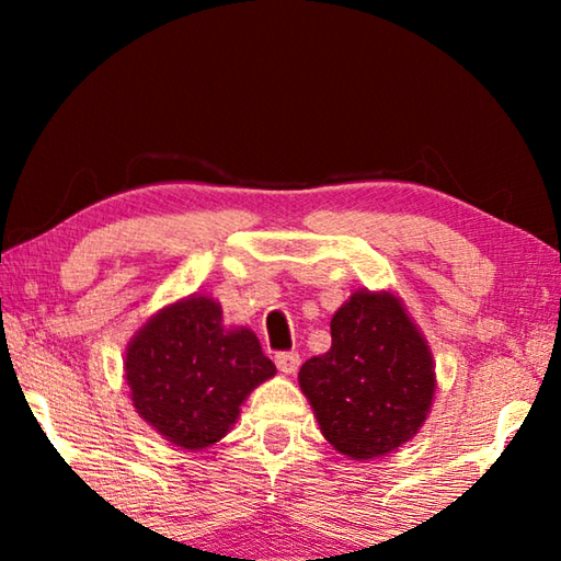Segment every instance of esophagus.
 <instances>
[{"instance_id":"34e87169","label":"esophagus","mask_w":561,"mask_h":561,"mask_svg":"<svg viewBox=\"0 0 561 561\" xmlns=\"http://www.w3.org/2000/svg\"><path fill=\"white\" fill-rule=\"evenodd\" d=\"M277 368L282 374H287V376H291V374H297V368H299V364H301V358H299V354L297 351H284V354H277Z\"/></svg>"}]
</instances>
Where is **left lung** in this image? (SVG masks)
<instances>
[{
    "instance_id": "8db88e82",
    "label": "left lung",
    "mask_w": 561,
    "mask_h": 561,
    "mask_svg": "<svg viewBox=\"0 0 561 561\" xmlns=\"http://www.w3.org/2000/svg\"><path fill=\"white\" fill-rule=\"evenodd\" d=\"M435 386L428 341L386 289L351 294L331 319V348L299 371L321 435L358 462L411 440L428 421Z\"/></svg>"
}]
</instances>
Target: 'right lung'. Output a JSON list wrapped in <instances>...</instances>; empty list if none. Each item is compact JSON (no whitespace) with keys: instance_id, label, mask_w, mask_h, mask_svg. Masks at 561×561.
<instances>
[{"instance_id":"right-lung-1","label":"right lung","mask_w":561,"mask_h":561,"mask_svg":"<svg viewBox=\"0 0 561 561\" xmlns=\"http://www.w3.org/2000/svg\"><path fill=\"white\" fill-rule=\"evenodd\" d=\"M277 374L247 327H225L207 294L165 304L126 346L123 378L136 413L180 450L220 443L254 388Z\"/></svg>"}]
</instances>
